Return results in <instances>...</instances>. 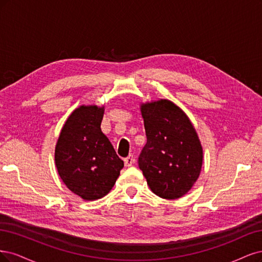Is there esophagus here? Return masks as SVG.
Wrapping results in <instances>:
<instances>
[{
	"instance_id": "1",
	"label": "esophagus",
	"mask_w": 262,
	"mask_h": 262,
	"mask_svg": "<svg viewBox=\"0 0 262 262\" xmlns=\"http://www.w3.org/2000/svg\"><path fill=\"white\" fill-rule=\"evenodd\" d=\"M134 161H135V159H134V157H133L132 155L128 156L127 158H125V159H124L125 166H130V165L134 163Z\"/></svg>"
}]
</instances>
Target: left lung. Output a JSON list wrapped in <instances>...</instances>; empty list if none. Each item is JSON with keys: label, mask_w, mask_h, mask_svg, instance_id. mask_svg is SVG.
<instances>
[{"label": "left lung", "mask_w": 262, "mask_h": 262, "mask_svg": "<svg viewBox=\"0 0 262 262\" xmlns=\"http://www.w3.org/2000/svg\"><path fill=\"white\" fill-rule=\"evenodd\" d=\"M147 143L139 168L157 196L177 199L187 193L201 172L204 152L188 116L172 101L160 99L140 104Z\"/></svg>", "instance_id": "8db88e82"}]
</instances>
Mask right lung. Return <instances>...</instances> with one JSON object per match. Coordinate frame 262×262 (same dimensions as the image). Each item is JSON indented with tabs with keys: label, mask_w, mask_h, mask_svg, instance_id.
<instances>
[{
	"label": "right lung",
	"mask_w": 262,
	"mask_h": 262,
	"mask_svg": "<svg viewBox=\"0 0 262 262\" xmlns=\"http://www.w3.org/2000/svg\"><path fill=\"white\" fill-rule=\"evenodd\" d=\"M104 106L80 105L66 120L58 136L54 160L66 187L83 200L104 197L124 167L101 130Z\"/></svg>",
	"instance_id": "1"
}]
</instances>
